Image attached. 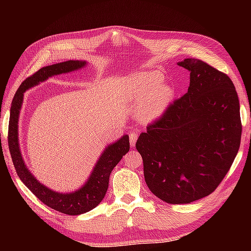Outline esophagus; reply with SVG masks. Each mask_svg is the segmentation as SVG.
<instances>
[{
  "label": "esophagus",
  "instance_id": "obj_1",
  "mask_svg": "<svg viewBox=\"0 0 251 251\" xmlns=\"http://www.w3.org/2000/svg\"><path fill=\"white\" fill-rule=\"evenodd\" d=\"M137 137H138V134L137 133H131L129 134V143H130V146L134 147L136 141H137Z\"/></svg>",
  "mask_w": 251,
  "mask_h": 251
}]
</instances>
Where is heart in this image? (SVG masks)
<instances>
[{
  "mask_svg": "<svg viewBox=\"0 0 251 251\" xmlns=\"http://www.w3.org/2000/svg\"><path fill=\"white\" fill-rule=\"evenodd\" d=\"M163 75L157 72H143L130 80V99L139 106V120L146 123L159 118L173 99V88L160 85Z\"/></svg>",
  "mask_w": 251,
  "mask_h": 251,
  "instance_id": "obj_1",
  "label": "heart"
}]
</instances>
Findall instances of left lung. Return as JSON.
I'll return each mask as SVG.
<instances>
[{
    "mask_svg": "<svg viewBox=\"0 0 251 251\" xmlns=\"http://www.w3.org/2000/svg\"><path fill=\"white\" fill-rule=\"evenodd\" d=\"M178 65L188 70V92L174 100L139 135L144 176L151 192L168 203H189L210 195L239 151V100L227 74L197 58Z\"/></svg>",
    "mask_w": 251,
    "mask_h": 251,
    "instance_id": "1",
    "label": "left lung"
}]
</instances>
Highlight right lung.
Listing matches in <instances>:
<instances>
[{"mask_svg": "<svg viewBox=\"0 0 251 251\" xmlns=\"http://www.w3.org/2000/svg\"><path fill=\"white\" fill-rule=\"evenodd\" d=\"M85 65H86L85 61H66L42 67L36 73L27 77L15 93L11 106L10 123H8V148L20 179L46 206L62 214L71 216L90 211L103 201L108 188L110 173L120 163L123 156L129 151L128 135H124L117 142L110 144L105 148L100 159L97 160L90 178L79 189L72 193L62 194L54 192L41 184L25 165L19 144V117L25 91L36 86L54 75L70 73L82 69Z\"/></svg>", "mask_w": 251, "mask_h": 251, "instance_id": "add662e5", "label": "right lung"}]
</instances>
